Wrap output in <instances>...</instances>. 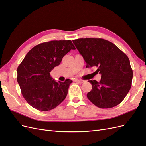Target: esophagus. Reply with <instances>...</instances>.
<instances>
[{
	"mask_svg": "<svg viewBox=\"0 0 146 146\" xmlns=\"http://www.w3.org/2000/svg\"><path fill=\"white\" fill-rule=\"evenodd\" d=\"M76 81L78 83H83L84 82L83 80H78V79H76Z\"/></svg>",
	"mask_w": 146,
	"mask_h": 146,
	"instance_id": "esophagus-1",
	"label": "esophagus"
}]
</instances>
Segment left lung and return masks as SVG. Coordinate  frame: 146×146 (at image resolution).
Here are the masks:
<instances>
[{"mask_svg": "<svg viewBox=\"0 0 146 146\" xmlns=\"http://www.w3.org/2000/svg\"><path fill=\"white\" fill-rule=\"evenodd\" d=\"M73 43L86 63L101 75L99 82L89 80L87 98L97 107L110 108L124 99L131 86L133 70L128 56L113 43L101 38H80Z\"/></svg>", "mask_w": 146, "mask_h": 146, "instance_id": "1", "label": "left lung"}]
</instances>
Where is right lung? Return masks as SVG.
Instances as JSON below:
<instances>
[{"label": "right lung", "mask_w": 146, "mask_h": 146, "mask_svg": "<svg viewBox=\"0 0 146 146\" xmlns=\"http://www.w3.org/2000/svg\"><path fill=\"white\" fill-rule=\"evenodd\" d=\"M71 49L76 47L70 40L43 42L33 47L19 65L17 80L21 93L34 108L50 111L66 98L72 81L66 79L57 82L50 72Z\"/></svg>", "instance_id": "1"}]
</instances>
